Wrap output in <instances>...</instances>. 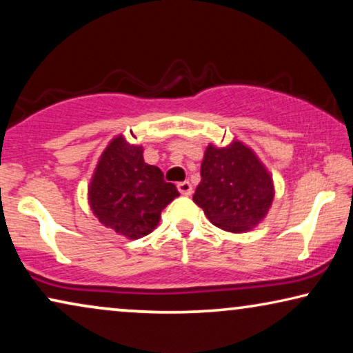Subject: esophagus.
<instances>
[{"instance_id": "34e87169", "label": "esophagus", "mask_w": 353, "mask_h": 353, "mask_svg": "<svg viewBox=\"0 0 353 353\" xmlns=\"http://www.w3.org/2000/svg\"><path fill=\"white\" fill-rule=\"evenodd\" d=\"M178 191H180L183 196H191L192 194V185L190 181L178 183Z\"/></svg>"}]
</instances>
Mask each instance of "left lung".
Listing matches in <instances>:
<instances>
[{
  "instance_id": "left-lung-1",
  "label": "left lung",
  "mask_w": 353,
  "mask_h": 353,
  "mask_svg": "<svg viewBox=\"0 0 353 353\" xmlns=\"http://www.w3.org/2000/svg\"><path fill=\"white\" fill-rule=\"evenodd\" d=\"M273 199V178L252 149L239 139L225 148L207 146L192 201L212 225L245 233L267 216Z\"/></svg>"
}]
</instances>
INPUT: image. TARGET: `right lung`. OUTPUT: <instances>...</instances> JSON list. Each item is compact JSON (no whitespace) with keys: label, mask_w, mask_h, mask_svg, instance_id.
Segmentation results:
<instances>
[{"label":"right lung","mask_w":353,"mask_h":353,"mask_svg":"<svg viewBox=\"0 0 353 353\" xmlns=\"http://www.w3.org/2000/svg\"><path fill=\"white\" fill-rule=\"evenodd\" d=\"M143 146L119 134L101 154L88 186V202L105 228L139 239L159 225L161 212L180 196L159 167L144 162Z\"/></svg>","instance_id":"add662e5"}]
</instances>
